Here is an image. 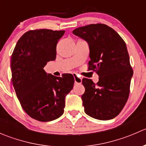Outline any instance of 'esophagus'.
Masks as SVG:
<instances>
[{"label":"esophagus","instance_id":"34e87169","mask_svg":"<svg viewBox=\"0 0 146 146\" xmlns=\"http://www.w3.org/2000/svg\"><path fill=\"white\" fill-rule=\"evenodd\" d=\"M73 77H74V80H75V84H80L82 82V78H79L78 76L76 74H73Z\"/></svg>","mask_w":146,"mask_h":146}]
</instances>
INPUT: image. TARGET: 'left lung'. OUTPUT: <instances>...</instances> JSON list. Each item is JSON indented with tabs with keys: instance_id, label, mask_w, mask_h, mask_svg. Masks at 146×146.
I'll return each instance as SVG.
<instances>
[{
	"instance_id": "obj_1",
	"label": "left lung",
	"mask_w": 146,
	"mask_h": 146,
	"mask_svg": "<svg viewBox=\"0 0 146 146\" xmlns=\"http://www.w3.org/2000/svg\"><path fill=\"white\" fill-rule=\"evenodd\" d=\"M73 34L88 42L89 69L99 76L97 84L90 79L82 80L85 112L99 120L114 118L127 102L133 73L126 44L115 30L104 24L78 27Z\"/></svg>"
}]
</instances>
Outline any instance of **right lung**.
I'll return each instance as SVG.
<instances>
[{
	"label": "right lung",
	"mask_w": 146,
	"mask_h": 146,
	"mask_svg": "<svg viewBox=\"0 0 146 146\" xmlns=\"http://www.w3.org/2000/svg\"><path fill=\"white\" fill-rule=\"evenodd\" d=\"M65 31L36 29L25 32L11 56L12 81L20 104L32 118L49 121L64 111L65 98L73 89L71 74L56 77L44 68L54 61L56 44Z\"/></svg>",
	"instance_id": "right-lung-1"
}]
</instances>
